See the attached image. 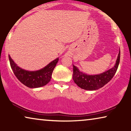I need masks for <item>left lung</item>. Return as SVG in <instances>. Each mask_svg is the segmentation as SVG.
<instances>
[{
    "label": "left lung",
    "instance_id": "8db88e82",
    "mask_svg": "<svg viewBox=\"0 0 131 131\" xmlns=\"http://www.w3.org/2000/svg\"><path fill=\"white\" fill-rule=\"evenodd\" d=\"M120 61V51L118 54L116 64L111 68L99 75H87L80 72L79 69L73 65V79L78 86L83 89L89 91L97 90L103 87L112 79L118 69Z\"/></svg>",
    "mask_w": 131,
    "mask_h": 131
}]
</instances>
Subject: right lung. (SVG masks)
Here are the masks:
<instances>
[{
    "label": "right lung",
    "mask_w": 131,
    "mask_h": 131,
    "mask_svg": "<svg viewBox=\"0 0 131 131\" xmlns=\"http://www.w3.org/2000/svg\"><path fill=\"white\" fill-rule=\"evenodd\" d=\"M9 59L11 68L16 77L23 85L30 88L42 87L48 84L51 79L52 72L59 60L57 58L39 71L31 72L25 71L17 66L10 55Z\"/></svg>",
    "instance_id": "1"
}]
</instances>
